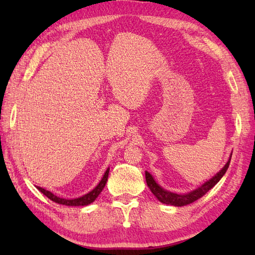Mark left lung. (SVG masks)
Here are the masks:
<instances>
[{"label": "left lung", "instance_id": "obj_1", "mask_svg": "<svg viewBox=\"0 0 255 255\" xmlns=\"http://www.w3.org/2000/svg\"><path fill=\"white\" fill-rule=\"evenodd\" d=\"M230 160H231V155H230L228 162L226 163V165L217 173V174L211 177L209 181L205 182L202 186H199L198 188L194 189V191L189 192L187 194H176V193H172V192L166 191V189H164V188H162L159 184L154 181L152 175H151L150 173L147 171H145V181H147L148 187L150 188V191L153 193L154 196L158 198L161 203L181 207V206H186L188 204L194 203L195 200H197L200 197H203L204 195L209 191V189L213 188L216 184L220 181V178L225 175L227 170H228L229 164H230Z\"/></svg>", "mask_w": 255, "mask_h": 255}]
</instances>
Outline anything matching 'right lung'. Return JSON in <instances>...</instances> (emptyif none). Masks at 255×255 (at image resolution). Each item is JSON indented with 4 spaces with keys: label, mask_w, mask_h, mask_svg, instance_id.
I'll return each instance as SVG.
<instances>
[{
    "label": "right lung",
    "mask_w": 255,
    "mask_h": 255,
    "mask_svg": "<svg viewBox=\"0 0 255 255\" xmlns=\"http://www.w3.org/2000/svg\"><path fill=\"white\" fill-rule=\"evenodd\" d=\"M108 173H110V167L106 170V172L104 173V175H103V178L101 180V182L99 183V185H97L94 189H92V191L88 194L83 195V196H81L79 198H73V199H66V198H60L56 196L55 194H52L51 192L47 191V189L42 188L37 186V188L39 189V191L46 195V196L49 198L52 202H55L57 204H61V205H66V206H86V205H90L91 203H93L94 200L96 199V197L99 196L101 194V192L103 191V188L105 187L106 185V182H107V178H108Z\"/></svg>",
    "instance_id": "1"
}]
</instances>
